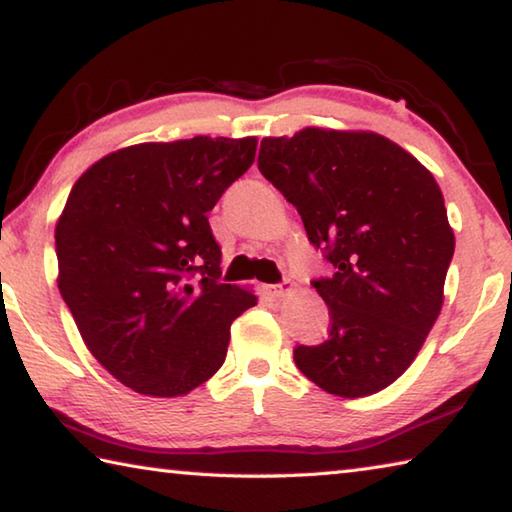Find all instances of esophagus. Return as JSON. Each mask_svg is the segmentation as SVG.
<instances>
[{
    "label": "esophagus",
    "instance_id": "esophagus-1",
    "mask_svg": "<svg viewBox=\"0 0 512 512\" xmlns=\"http://www.w3.org/2000/svg\"><path fill=\"white\" fill-rule=\"evenodd\" d=\"M291 291H293V284L291 282L266 284V287H264V293H266V296H271V298H282V296H287V293H291Z\"/></svg>",
    "mask_w": 512,
    "mask_h": 512
}]
</instances>
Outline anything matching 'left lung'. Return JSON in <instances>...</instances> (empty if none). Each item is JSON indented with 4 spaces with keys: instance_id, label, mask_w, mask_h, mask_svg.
<instances>
[{
    "instance_id": "1",
    "label": "left lung",
    "mask_w": 512,
    "mask_h": 512,
    "mask_svg": "<svg viewBox=\"0 0 512 512\" xmlns=\"http://www.w3.org/2000/svg\"><path fill=\"white\" fill-rule=\"evenodd\" d=\"M257 164L334 266L314 282L329 336L298 345L296 366L332 395L379 393L418 357L443 309L454 230L436 178L384 135L318 126L264 137Z\"/></svg>"
}]
</instances>
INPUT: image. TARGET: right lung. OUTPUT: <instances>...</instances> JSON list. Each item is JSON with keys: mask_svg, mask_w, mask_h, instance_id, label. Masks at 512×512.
Instances as JSON below:
<instances>
[{"mask_svg": "<svg viewBox=\"0 0 512 512\" xmlns=\"http://www.w3.org/2000/svg\"><path fill=\"white\" fill-rule=\"evenodd\" d=\"M257 137L144 142L103 155L56 223L58 289L92 357L149 397L194 391L223 366L230 325L257 305L221 284L207 212L255 162Z\"/></svg>", "mask_w": 512, "mask_h": 512, "instance_id": "right-lung-1", "label": "right lung"}]
</instances>
